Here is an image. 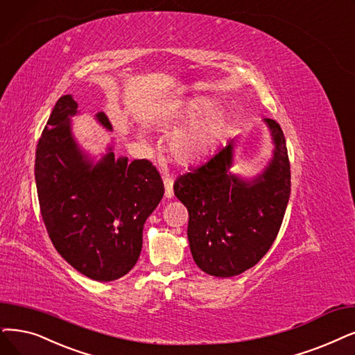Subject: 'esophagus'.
Instances as JSON below:
<instances>
[{"label": "esophagus", "mask_w": 355, "mask_h": 355, "mask_svg": "<svg viewBox=\"0 0 355 355\" xmlns=\"http://www.w3.org/2000/svg\"><path fill=\"white\" fill-rule=\"evenodd\" d=\"M163 182H164V188H166V198L167 200H172L173 198V180H172V178H168V176H164L163 178Z\"/></svg>", "instance_id": "esophagus-1"}]
</instances>
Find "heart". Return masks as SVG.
Wrapping results in <instances>:
<instances>
[{
  "label": "heart",
  "instance_id": "heart-1",
  "mask_svg": "<svg viewBox=\"0 0 355 355\" xmlns=\"http://www.w3.org/2000/svg\"><path fill=\"white\" fill-rule=\"evenodd\" d=\"M218 109L220 103L211 97L189 98L173 107L176 121H191L168 138V154L176 163H200L220 147L229 128V116Z\"/></svg>",
  "mask_w": 355,
  "mask_h": 355
}]
</instances>
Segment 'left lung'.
Masks as SVG:
<instances>
[{
    "label": "left lung",
    "mask_w": 355,
    "mask_h": 355,
    "mask_svg": "<svg viewBox=\"0 0 355 355\" xmlns=\"http://www.w3.org/2000/svg\"><path fill=\"white\" fill-rule=\"evenodd\" d=\"M272 157L253 178L232 172L236 138L178 178L173 189L188 208L192 258L208 275L229 278L257 265L272 246L291 192L290 162L281 126L263 119Z\"/></svg>",
    "instance_id": "left-lung-1"
}]
</instances>
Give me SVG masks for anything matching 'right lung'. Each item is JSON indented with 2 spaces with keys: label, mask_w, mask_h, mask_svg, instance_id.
<instances>
[{
  "label": "right lung",
  "mask_w": 355,
  "mask_h": 355,
  "mask_svg": "<svg viewBox=\"0 0 355 355\" xmlns=\"http://www.w3.org/2000/svg\"><path fill=\"white\" fill-rule=\"evenodd\" d=\"M71 94L56 102L39 144L35 180L42 218L61 257L94 281L128 274L143 248L146 220L162 201L163 180L148 160L115 157V144L96 159L83 150L71 118ZM94 119L112 131L105 112Z\"/></svg>",
  "instance_id": "right-lung-1"
}]
</instances>
